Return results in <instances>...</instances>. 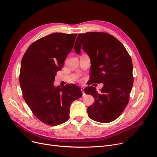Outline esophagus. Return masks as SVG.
I'll list each match as a JSON object with an SVG mask.
<instances>
[{"label":"esophagus","mask_w":157,"mask_h":157,"mask_svg":"<svg viewBox=\"0 0 157 157\" xmlns=\"http://www.w3.org/2000/svg\"><path fill=\"white\" fill-rule=\"evenodd\" d=\"M81 92H82L83 93V95H85V92H84V87L83 86H81Z\"/></svg>","instance_id":"esophagus-1"}]
</instances>
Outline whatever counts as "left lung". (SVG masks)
<instances>
[{
  "mask_svg": "<svg viewBox=\"0 0 157 157\" xmlns=\"http://www.w3.org/2000/svg\"><path fill=\"white\" fill-rule=\"evenodd\" d=\"M90 56V83H103L98 92L91 86L85 93L92 95L95 103L88 107V117L103 123L116 119L129 102L133 84L132 58L116 38L106 33L79 34L74 45L79 54L81 49Z\"/></svg>",
  "mask_w": 157,
  "mask_h": 157,
  "instance_id": "obj_1",
  "label": "left lung"
}]
</instances>
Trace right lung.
<instances>
[{"label": "right lung", "instance_id": "add662e5", "mask_svg": "<svg viewBox=\"0 0 157 157\" xmlns=\"http://www.w3.org/2000/svg\"><path fill=\"white\" fill-rule=\"evenodd\" d=\"M76 36L77 34H51L33 42L22 58L19 81L23 98L35 117L45 124L66 122L71 103L82 96L76 85L56 87L53 84Z\"/></svg>", "mask_w": 157, "mask_h": 157}]
</instances>
